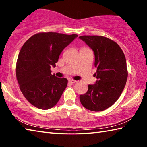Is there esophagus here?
Masks as SVG:
<instances>
[{
  "mask_svg": "<svg viewBox=\"0 0 147 147\" xmlns=\"http://www.w3.org/2000/svg\"><path fill=\"white\" fill-rule=\"evenodd\" d=\"M69 82L73 84V83L76 82V80H73V79H69Z\"/></svg>",
  "mask_w": 147,
  "mask_h": 147,
  "instance_id": "34e87169",
  "label": "esophagus"
}]
</instances>
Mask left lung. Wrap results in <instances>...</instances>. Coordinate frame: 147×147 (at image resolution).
I'll use <instances>...</instances> for the list:
<instances>
[{"label": "left lung", "mask_w": 147, "mask_h": 147, "mask_svg": "<svg viewBox=\"0 0 147 147\" xmlns=\"http://www.w3.org/2000/svg\"><path fill=\"white\" fill-rule=\"evenodd\" d=\"M80 39L92 49L94 54V76L97 81L88 86L80 96L82 106L89 110H105L118 100L128 78L126 58L119 45L100 36H82Z\"/></svg>", "instance_id": "1"}]
</instances>
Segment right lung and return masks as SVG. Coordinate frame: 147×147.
I'll list each match as a JSON object with an SVG mask.
<instances>
[{
  "label": "right lung",
  "mask_w": 147,
  "mask_h": 147,
  "mask_svg": "<svg viewBox=\"0 0 147 147\" xmlns=\"http://www.w3.org/2000/svg\"><path fill=\"white\" fill-rule=\"evenodd\" d=\"M77 36L40 32L22 47L17 60L16 77L20 90L34 106L48 109L58 103L68 80L52 74L51 67H56L62 51Z\"/></svg>",
  "instance_id": "add662e5"
}]
</instances>
